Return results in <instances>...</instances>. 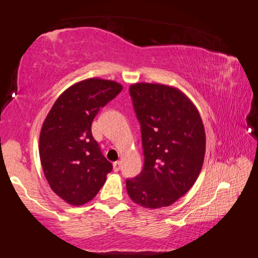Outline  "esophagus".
<instances>
[{
	"instance_id": "34e87169",
	"label": "esophagus",
	"mask_w": 258,
	"mask_h": 258,
	"mask_svg": "<svg viewBox=\"0 0 258 258\" xmlns=\"http://www.w3.org/2000/svg\"><path fill=\"white\" fill-rule=\"evenodd\" d=\"M121 168V162L120 161H116V162H113V171L118 172L119 170H120Z\"/></svg>"
}]
</instances>
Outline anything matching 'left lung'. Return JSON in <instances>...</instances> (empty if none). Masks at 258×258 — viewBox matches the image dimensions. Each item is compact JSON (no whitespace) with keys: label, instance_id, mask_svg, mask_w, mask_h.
<instances>
[{"label":"left lung","instance_id":"obj_1","mask_svg":"<svg viewBox=\"0 0 258 258\" xmlns=\"http://www.w3.org/2000/svg\"><path fill=\"white\" fill-rule=\"evenodd\" d=\"M141 125L145 164L126 180L130 198L145 209L170 206L201 174L206 151L205 128L194 102L178 88L161 83L131 84Z\"/></svg>","mask_w":258,"mask_h":258}]
</instances>
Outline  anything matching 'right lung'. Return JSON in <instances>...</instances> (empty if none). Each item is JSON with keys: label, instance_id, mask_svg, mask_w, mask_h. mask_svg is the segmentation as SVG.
Masks as SVG:
<instances>
[{"label": "right lung", "instance_id": "obj_1", "mask_svg": "<svg viewBox=\"0 0 258 258\" xmlns=\"http://www.w3.org/2000/svg\"><path fill=\"white\" fill-rule=\"evenodd\" d=\"M121 90L116 81L82 80L57 97L45 118L39 137L41 167L52 191L69 205L90 202L112 170L92 138L91 122Z\"/></svg>", "mask_w": 258, "mask_h": 258}]
</instances>
